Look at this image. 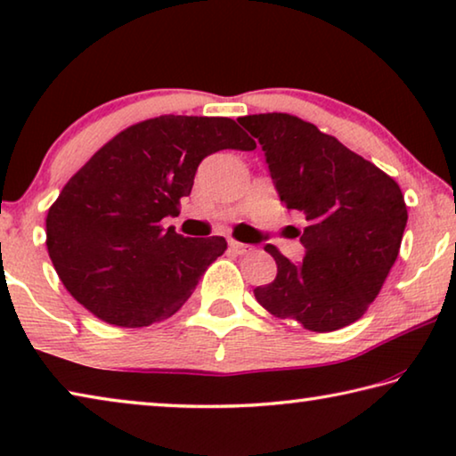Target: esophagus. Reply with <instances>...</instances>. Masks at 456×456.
Wrapping results in <instances>:
<instances>
[{
    "label": "esophagus",
    "instance_id": "1",
    "mask_svg": "<svg viewBox=\"0 0 456 456\" xmlns=\"http://www.w3.org/2000/svg\"><path fill=\"white\" fill-rule=\"evenodd\" d=\"M228 247H230V250H234L236 255H248V252L252 250L248 244H244V242H238V240H234V238H230L228 240Z\"/></svg>",
    "mask_w": 456,
    "mask_h": 456
}]
</instances>
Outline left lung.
Masks as SVG:
<instances>
[{
  "instance_id": "obj_1",
  "label": "left lung",
  "mask_w": 456,
  "mask_h": 456,
  "mask_svg": "<svg viewBox=\"0 0 456 456\" xmlns=\"http://www.w3.org/2000/svg\"><path fill=\"white\" fill-rule=\"evenodd\" d=\"M263 144L287 209L304 214V261L267 244L277 277L255 289L265 310L305 330L332 332L359 320L394 267L408 222L402 189L338 138L291 114L238 118Z\"/></svg>"
}]
</instances>
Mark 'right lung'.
<instances>
[{
  "mask_svg": "<svg viewBox=\"0 0 456 456\" xmlns=\"http://www.w3.org/2000/svg\"><path fill=\"white\" fill-rule=\"evenodd\" d=\"M256 142L230 118L159 116L122 130L48 208L46 248L67 291L108 324L142 328L171 318L226 250L222 236L163 228L191 193L198 165Z\"/></svg>",
  "mask_w": 456,
  "mask_h": 456,
  "instance_id": "obj_1",
  "label": "right lung"
}]
</instances>
